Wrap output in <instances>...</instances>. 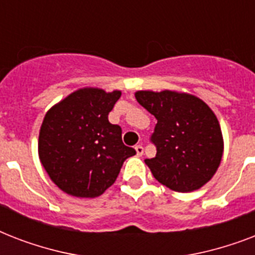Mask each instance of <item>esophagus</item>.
Instances as JSON below:
<instances>
[{
	"instance_id": "obj_1",
	"label": "esophagus",
	"mask_w": 255,
	"mask_h": 255,
	"mask_svg": "<svg viewBox=\"0 0 255 255\" xmlns=\"http://www.w3.org/2000/svg\"><path fill=\"white\" fill-rule=\"evenodd\" d=\"M135 149H136V155H137V156H143V153H144L143 145H136Z\"/></svg>"
}]
</instances>
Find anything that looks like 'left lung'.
Returning <instances> with one entry per match:
<instances>
[{"label":"left lung","mask_w":255,"mask_h":255,"mask_svg":"<svg viewBox=\"0 0 255 255\" xmlns=\"http://www.w3.org/2000/svg\"><path fill=\"white\" fill-rule=\"evenodd\" d=\"M135 96L157 120L149 139L156 156L145 160L153 177L182 193L201 188L216 173L224 151L213 111L188 94L137 91Z\"/></svg>","instance_id":"1"}]
</instances>
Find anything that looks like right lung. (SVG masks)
Segmentation results:
<instances>
[{"mask_svg":"<svg viewBox=\"0 0 255 255\" xmlns=\"http://www.w3.org/2000/svg\"><path fill=\"white\" fill-rule=\"evenodd\" d=\"M122 92L83 88L46 114L38 141L50 178L77 197H98L115 182L123 163L136 153L124 145L122 128L108 114Z\"/></svg>","mask_w":255,"mask_h":255,"instance_id":"1","label":"right lung"}]
</instances>
